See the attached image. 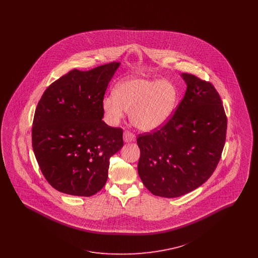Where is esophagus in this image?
I'll list each match as a JSON object with an SVG mask.
<instances>
[{
  "label": "esophagus",
  "mask_w": 258,
  "mask_h": 258,
  "mask_svg": "<svg viewBox=\"0 0 258 258\" xmlns=\"http://www.w3.org/2000/svg\"><path fill=\"white\" fill-rule=\"evenodd\" d=\"M123 141L126 142V143H128V142H134V141H135V135H133L132 133L125 131V132L123 133Z\"/></svg>",
  "instance_id": "1"
}]
</instances>
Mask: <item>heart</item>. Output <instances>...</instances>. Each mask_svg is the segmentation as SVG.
Returning <instances> with one entry per match:
<instances>
[{"mask_svg": "<svg viewBox=\"0 0 258 258\" xmlns=\"http://www.w3.org/2000/svg\"><path fill=\"white\" fill-rule=\"evenodd\" d=\"M177 104V91L166 80L128 77L117 84L113 97L102 100V109L111 124L120 123L124 111L140 131L153 132L170 119Z\"/></svg>", "mask_w": 258, "mask_h": 258, "instance_id": "heart-1", "label": "heart"}]
</instances>
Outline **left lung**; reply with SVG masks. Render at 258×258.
<instances>
[{"label": "left lung", "instance_id": "8db88e82", "mask_svg": "<svg viewBox=\"0 0 258 258\" xmlns=\"http://www.w3.org/2000/svg\"><path fill=\"white\" fill-rule=\"evenodd\" d=\"M181 76L186 91L174 115L162 127L137 138L139 177L157 197H181L204 184L225 143L227 119L219 93L192 74Z\"/></svg>", "mask_w": 258, "mask_h": 258}]
</instances>
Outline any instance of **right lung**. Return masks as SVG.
<instances>
[{"label": "right lung", "instance_id": "add662e5", "mask_svg": "<svg viewBox=\"0 0 258 258\" xmlns=\"http://www.w3.org/2000/svg\"><path fill=\"white\" fill-rule=\"evenodd\" d=\"M120 62L71 71L37 103L32 130L39 168L55 189L91 197L108 177L109 159L123 147V130L102 121V100Z\"/></svg>", "mask_w": 258, "mask_h": 258}]
</instances>
